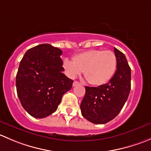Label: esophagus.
<instances>
[{
  "label": "esophagus",
  "mask_w": 151,
  "mask_h": 151,
  "mask_svg": "<svg viewBox=\"0 0 151 151\" xmlns=\"http://www.w3.org/2000/svg\"><path fill=\"white\" fill-rule=\"evenodd\" d=\"M80 85V83H79L78 81H74V83H73V87L74 86H77V85Z\"/></svg>",
  "instance_id": "34e87169"
}]
</instances>
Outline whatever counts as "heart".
Masks as SVG:
<instances>
[{
  "label": "heart",
  "instance_id": "heart-1",
  "mask_svg": "<svg viewBox=\"0 0 151 151\" xmlns=\"http://www.w3.org/2000/svg\"><path fill=\"white\" fill-rule=\"evenodd\" d=\"M63 66L70 78H75L83 71L90 84L99 86L106 84L114 75L117 58L110 50H91L74 55L72 62L64 60Z\"/></svg>",
  "mask_w": 151,
  "mask_h": 151
}]
</instances>
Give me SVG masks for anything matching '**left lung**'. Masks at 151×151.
<instances>
[{
    "instance_id": "left-lung-1",
    "label": "left lung",
    "mask_w": 151,
    "mask_h": 151,
    "mask_svg": "<svg viewBox=\"0 0 151 151\" xmlns=\"http://www.w3.org/2000/svg\"><path fill=\"white\" fill-rule=\"evenodd\" d=\"M117 69L109 83L99 87H85V95L80 104L83 116L90 122L104 124L118 115L131 90V68L126 58L114 48Z\"/></svg>"
}]
</instances>
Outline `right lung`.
I'll return each mask as SVG.
<instances>
[{
    "instance_id": "1",
    "label": "right lung",
    "mask_w": 151,
    "mask_h": 151,
    "mask_svg": "<svg viewBox=\"0 0 151 151\" xmlns=\"http://www.w3.org/2000/svg\"><path fill=\"white\" fill-rule=\"evenodd\" d=\"M61 50L49 44L29 49L16 76L17 96L24 109L36 118L55 112L73 80L63 73Z\"/></svg>"
}]
</instances>
